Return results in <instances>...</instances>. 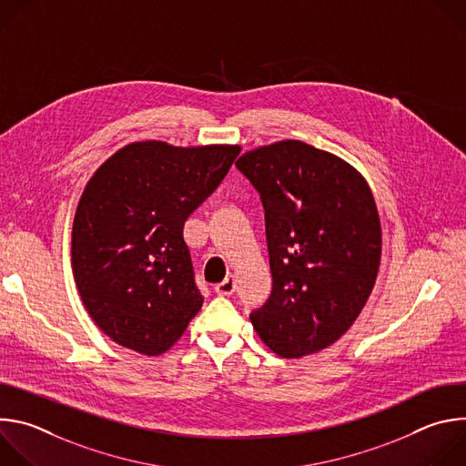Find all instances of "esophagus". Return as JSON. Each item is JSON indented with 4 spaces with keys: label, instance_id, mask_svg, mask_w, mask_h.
Masks as SVG:
<instances>
[{
    "label": "esophagus",
    "instance_id": "1",
    "mask_svg": "<svg viewBox=\"0 0 466 466\" xmlns=\"http://www.w3.org/2000/svg\"><path fill=\"white\" fill-rule=\"evenodd\" d=\"M236 291V279L232 277V275H228L223 282H219L218 286H216V293L218 295H221V297H225V295H232Z\"/></svg>",
    "mask_w": 466,
    "mask_h": 466
}]
</instances>
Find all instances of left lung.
<instances>
[{"mask_svg": "<svg viewBox=\"0 0 466 466\" xmlns=\"http://www.w3.org/2000/svg\"><path fill=\"white\" fill-rule=\"evenodd\" d=\"M238 169L265 210L273 291L250 313L280 358L334 345L361 313L378 277L381 225L363 175L299 140L245 153Z\"/></svg>", "mask_w": 466, "mask_h": 466, "instance_id": "obj_1", "label": "left lung"}]
</instances>
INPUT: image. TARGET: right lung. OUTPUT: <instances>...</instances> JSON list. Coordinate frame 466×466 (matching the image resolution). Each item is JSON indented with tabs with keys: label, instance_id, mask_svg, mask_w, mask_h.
Instances as JSON below:
<instances>
[{
	"label": "right lung",
	"instance_id": "1",
	"mask_svg": "<svg viewBox=\"0 0 466 466\" xmlns=\"http://www.w3.org/2000/svg\"><path fill=\"white\" fill-rule=\"evenodd\" d=\"M239 151L135 142L88 180L74 219V279L86 311L117 345L160 356L201 309L184 223Z\"/></svg>",
	"mask_w": 466,
	"mask_h": 466
}]
</instances>
